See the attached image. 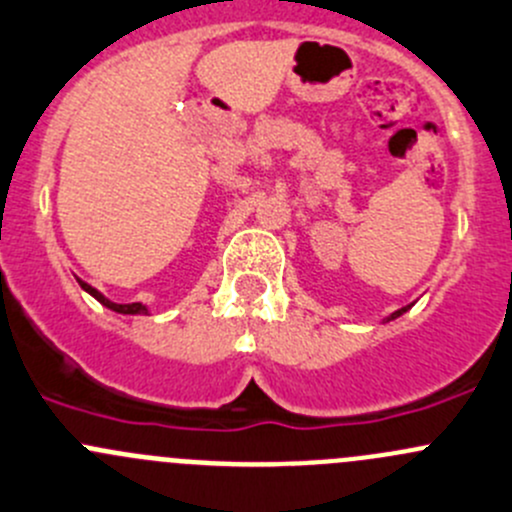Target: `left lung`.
<instances>
[{"label": "left lung", "mask_w": 512, "mask_h": 512, "mask_svg": "<svg viewBox=\"0 0 512 512\" xmlns=\"http://www.w3.org/2000/svg\"><path fill=\"white\" fill-rule=\"evenodd\" d=\"M410 307H413V305H405V307H400V310H395V312H393V315H390V317H388V320H385V322L395 320V317H400V315H403V312H408V310H410Z\"/></svg>", "instance_id": "8db88e82"}]
</instances>
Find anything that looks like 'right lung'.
<instances>
[{
    "mask_svg": "<svg viewBox=\"0 0 512 512\" xmlns=\"http://www.w3.org/2000/svg\"><path fill=\"white\" fill-rule=\"evenodd\" d=\"M77 282H79V287H82L84 292H89V295H92L94 300L99 302V305L107 307V310L119 312V315H150V307L142 305V302H132V305H119V302L107 300V297H104L102 292L94 290V287H92V285H87V282H84V280H77Z\"/></svg>",
    "mask_w": 512,
    "mask_h": 512,
    "instance_id": "obj_1",
    "label": "right lung"
}]
</instances>
